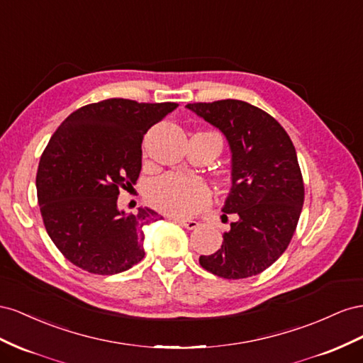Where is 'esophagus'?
I'll use <instances>...</instances> for the list:
<instances>
[{"instance_id":"34e87169","label":"esophagus","mask_w":363,"mask_h":363,"mask_svg":"<svg viewBox=\"0 0 363 363\" xmlns=\"http://www.w3.org/2000/svg\"><path fill=\"white\" fill-rule=\"evenodd\" d=\"M170 219L174 220V222H178L184 228H187V230H196V228L199 226V222L193 220V219H181V217H174V216H170Z\"/></svg>"}]
</instances>
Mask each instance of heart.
Here are the masks:
<instances>
[{"instance_id":"1","label":"heart","mask_w":363,"mask_h":363,"mask_svg":"<svg viewBox=\"0 0 363 363\" xmlns=\"http://www.w3.org/2000/svg\"><path fill=\"white\" fill-rule=\"evenodd\" d=\"M149 199L164 213L185 217L203 210L211 202V191L194 176L167 173L152 184Z\"/></svg>"}]
</instances>
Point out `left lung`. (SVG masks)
I'll list each match as a JSON object with an SVG mask.
<instances>
[{
    "label": "left lung",
    "instance_id": "1",
    "mask_svg": "<svg viewBox=\"0 0 363 363\" xmlns=\"http://www.w3.org/2000/svg\"><path fill=\"white\" fill-rule=\"evenodd\" d=\"M223 132L233 153V185L222 220L234 216L220 250L201 255L217 277L240 279L263 272L287 250L304 203V182L291 137L272 116L242 100L189 103Z\"/></svg>",
    "mask_w": 363,
    "mask_h": 363
}]
</instances>
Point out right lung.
Returning <instances> with one entry per match:
<instances>
[{
  "label": "right lung",
  "mask_w": 363,
  "mask_h": 363,
  "mask_svg": "<svg viewBox=\"0 0 363 363\" xmlns=\"http://www.w3.org/2000/svg\"><path fill=\"white\" fill-rule=\"evenodd\" d=\"M176 106L101 100L69 113L50 138L36 173L38 202L50 239L74 266L113 275L143 260V226L162 217L150 208L124 214L117 199L138 179L144 135Z\"/></svg>",
  "instance_id": "obj_1"
}]
</instances>
